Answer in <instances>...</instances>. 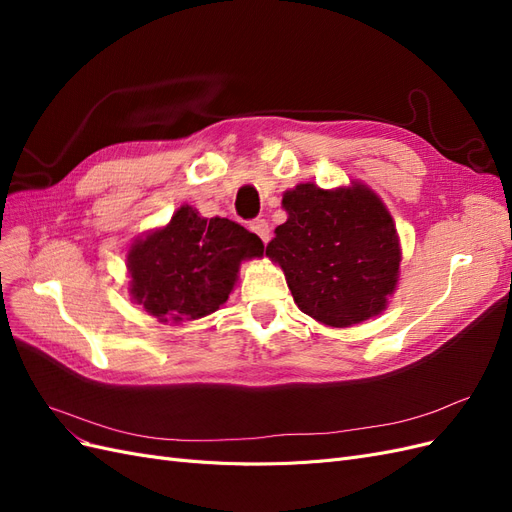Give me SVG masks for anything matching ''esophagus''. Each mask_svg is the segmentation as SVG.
Here are the masks:
<instances>
[{
  "label": "esophagus",
  "mask_w": 512,
  "mask_h": 512,
  "mask_svg": "<svg viewBox=\"0 0 512 512\" xmlns=\"http://www.w3.org/2000/svg\"><path fill=\"white\" fill-rule=\"evenodd\" d=\"M250 230L254 232V235H258V239L262 243H269L271 239V228H269V222L267 220H252L250 222Z\"/></svg>",
  "instance_id": "34e87169"
}]
</instances>
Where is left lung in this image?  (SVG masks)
<instances>
[{
	"mask_svg": "<svg viewBox=\"0 0 512 512\" xmlns=\"http://www.w3.org/2000/svg\"><path fill=\"white\" fill-rule=\"evenodd\" d=\"M282 205L288 220L275 228L267 256L280 262L301 312L329 327L380 314L401 258L382 200L363 185L327 192L301 183Z\"/></svg>",
	"mask_w": 512,
	"mask_h": 512,
	"instance_id": "obj_1",
	"label": "left lung"
}]
</instances>
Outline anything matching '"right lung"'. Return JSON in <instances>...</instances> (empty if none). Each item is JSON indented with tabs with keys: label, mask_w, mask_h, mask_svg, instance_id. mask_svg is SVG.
Here are the masks:
<instances>
[{
	"label": "right lung",
	"mask_w": 512,
	"mask_h": 512,
	"mask_svg": "<svg viewBox=\"0 0 512 512\" xmlns=\"http://www.w3.org/2000/svg\"><path fill=\"white\" fill-rule=\"evenodd\" d=\"M262 250V241L241 224L181 207L166 228L132 245L130 292L158 320H196L226 303L239 262Z\"/></svg>",
	"instance_id": "1"
}]
</instances>
